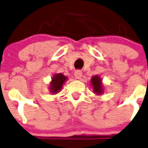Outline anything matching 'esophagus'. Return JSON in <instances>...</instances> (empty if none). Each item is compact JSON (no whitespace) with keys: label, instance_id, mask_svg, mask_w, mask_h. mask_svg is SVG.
Returning a JSON list of instances; mask_svg holds the SVG:
<instances>
[{"label":"esophagus","instance_id":"1","mask_svg":"<svg viewBox=\"0 0 148 148\" xmlns=\"http://www.w3.org/2000/svg\"><path fill=\"white\" fill-rule=\"evenodd\" d=\"M74 77H76V79H80L82 77V71L80 70L75 71L74 72Z\"/></svg>","mask_w":148,"mask_h":148}]
</instances>
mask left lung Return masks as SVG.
I'll use <instances>...</instances> for the list:
<instances>
[{"label": "left lung", "mask_w": 148, "mask_h": 148, "mask_svg": "<svg viewBox=\"0 0 148 148\" xmlns=\"http://www.w3.org/2000/svg\"><path fill=\"white\" fill-rule=\"evenodd\" d=\"M91 84L93 86V91L94 93L97 94H101L103 93V86H102L101 79L99 76H93L91 79Z\"/></svg>", "instance_id": "1"}]
</instances>
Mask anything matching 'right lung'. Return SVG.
I'll list each match as a JSON object with an SVG mask.
<instances>
[{
    "instance_id": "right-lung-1",
    "label": "right lung",
    "mask_w": 148,
    "mask_h": 148,
    "mask_svg": "<svg viewBox=\"0 0 148 148\" xmlns=\"http://www.w3.org/2000/svg\"><path fill=\"white\" fill-rule=\"evenodd\" d=\"M67 77L63 75L62 74H55V76L52 77L51 82L50 84V91L52 93H58L62 87V85L67 80Z\"/></svg>"
}]
</instances>
